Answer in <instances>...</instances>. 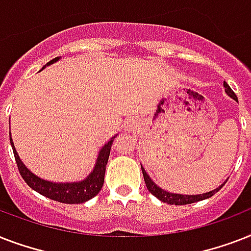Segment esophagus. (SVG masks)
Wrapping results in <instances>:
<instances>
[{"mask_svg": "<svg viewBox=\"0 0 251 251\" xmlns=\"http://www.w3.org/2000/svg\"><path fill=\"white\" fill-rule=\"evenodd\" d=\"M137 127H138L137 120H129V121L125 124V129L127 130V131H134Z\"/></svg>", "mask_w": 251, "mask_h": 251, "instance_id": "esophagus-1", "label": "esophagus"}]
</instances>
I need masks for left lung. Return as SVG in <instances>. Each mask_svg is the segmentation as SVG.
Listing matches in <instances>:
<instances>
[{
    "mask_svg": "<svg viewBox=\"0 0 251 251\" xmlns=\"http://www.w3.org/2000/svg\"><path fill=\"white\" fill-rule=\"evenodd\" d=\"M224 87H226V92L229 95L230 98L234 99L236 101L237 100V96L236 94L233 92V90L228 86L226 82H224ZM142 173H143V178H145V183L149 191L151 193L152 195H155L157 199H160L161 202L168 203V204H176V206H182V204H190V203H195V202H199V201H203V199H207V198H211L212 195L216 194L223 186H224V183L220 185L218 189H215L212 191H208V193H204V194H199V195H182V194H173V193H168V191L163 190L161 187H159L156 183L153 182L152 179L150 178V176L146 173L145 168L142 167ZM228 181V179H226Z\"/></svg>",
    "mask_w": 251,
    "mask_h": 251,
    "instance_id": "8db88e82",
    "label": "left lung"
}]
</instances>
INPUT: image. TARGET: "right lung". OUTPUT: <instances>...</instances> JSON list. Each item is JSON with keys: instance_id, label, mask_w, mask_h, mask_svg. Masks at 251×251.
I'll use <instances>...</instances> for the list:
<instances>
[{"instance_id": "right-lung-1", "label": "right lung", "mask_w": 251, "mask_h": 251, "mask_svg": "<svg viewBox=\"0 0 251 251\" xmlns=\"http://www.w3.org/2000/svg\"><path fill=\"white\" fill-rule=\"evenodd\" d=\"M57 60H58V57L50 60L47 64V66L53 64V62H56ZM10 143H11V147H13L14 157H15V161H17L18 171L21 173L22 178L25 179V183L31 189L37 191L39 194L44 195L47 198L57 201V202L75 204V203L87 202L88 199L94 198L95 195H98L99 191L101 190L102 183H104L105 167L106 163H108V159H109L110 147H112L113 139H110L101 149V151L99 153L98 160H96V165H95L94 171L91 172V175L86 179L80 181V182L72 183L49 182V181H45V179L36 177L23 165V163H22L19 156H18L17 151H15V147H14L11 138H10Z\"/></svg>"}]
</instances>
